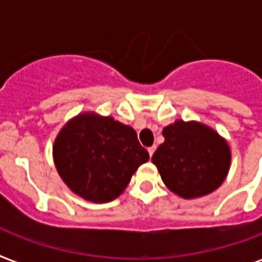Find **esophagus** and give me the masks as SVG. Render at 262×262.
I'll return each mask as SVG.
<instances>
[{
  "label": "esophagus",
  "instance_id": "1",
  "mask_svg": "<svg viewBox=\"0 0 262 262\" xmlns=\"http://www.w3.org/2000/svg\"><path fill=\"white\" fill-rule=\"evenodd\" d=\"M155 149H156L155 145H152V147L148 148V152H149V156H151V158H152V155H154V152H155Z\"/></svg>",
  "mask_w": 262,
  "mask_h": 262
}]
</instances>
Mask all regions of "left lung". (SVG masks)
Segmentation results:
<instances>
[{
    "label": "left lung",
    "instance_id": "left-lung-1",
    "mask_svg": "<svg viewBox=\"0 0 262 262\" xmlns=\"http://www.w3.org/2000/svg\"><path fill=\"white\" fill-rule=\"evenodd\" d=\"M164 143L152 156L164 185L182 199L209 194L230 170L227 141L207 125L175 121L163 129Z\"/></svg>",
    "mask_w": 262,
    "mask_h": 262
}]
</instances>
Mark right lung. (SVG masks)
Listing matches in <instances>:
<instances>
[{"label": "right lung", "instance_id": "obj_1", "mask_svg": "<svg viewBox=\"0 0 262 262\" xmlns=\"http://www.w3.org/2000/svg\"><path fill=\"white\" fill-rule=\"evenodd\" d=\"M53 158L73 193L92 203H108L126 189L149 154L140 145L133 127L113 117L84 113L61 129Z\"/></svg>", "mask_w": 262, "mask_h": 262}]
</instances>
